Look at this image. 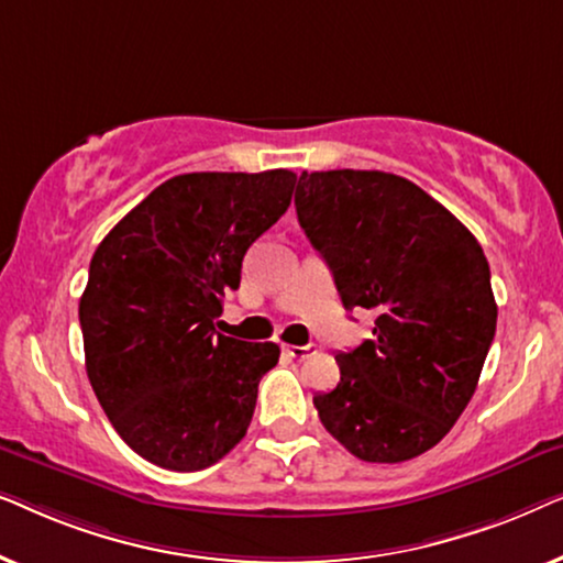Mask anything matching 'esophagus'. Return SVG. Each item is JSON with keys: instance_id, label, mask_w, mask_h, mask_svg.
Returning <instances> with one entry per match:
<instances>
[{"instance_id": "34e87169", "label": "esophagus", "mask_w": 563, "mask_h": 563, "mask_svg": "<svg viewBox=\"0 0 563 563\" xmlns=\"http://www.w3.org/2000/svg\"><path fill=\"white\" fill-rule=\"evenodd\" d=\"M284 351H287L291 358H307L310 353H314V345H287Z\"/></svg>"}]
</instances>
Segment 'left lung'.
<instances>
[{
  "instance_id": "left-lung-1",
  "label": "left lung",
  "mask_w": 563,
  "mask_h": 563,
  "mask_svg": "<svg viewBox=\"0 0 563 563\" xmlns=\"http://www.w3.org/2000/svg\"><path fill=\"white\" fill-rule=\"evenodd\" d=\"M295 207L345 310L376 312L372 341L335 356L338 387L314 395L320 422L361 461L420 456L466 410L495 341L482 245L395 174L305 172Z\"/></svg>"
}]
</instances>
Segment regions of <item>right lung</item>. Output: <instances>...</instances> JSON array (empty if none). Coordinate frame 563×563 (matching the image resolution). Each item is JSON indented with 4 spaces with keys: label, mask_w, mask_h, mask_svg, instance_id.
Masks as SVG:
<instances>
[{
    "label": "right lung",
    "mask_w": 563,
    "mask_h": 563,
    "mask_svg": "<svg viewBox=\"0 0 563 563\" xmlns=\"http://www.w3.org/2000/svg\"><path fill=\"white\" fill-rule=\"evenodd\" d=\"M295 184L287 168L174 176L97 245L79 302L87 376L112 428L151 464L199 472L249 430L279 345L220 335L214 320Z\"/></svg>",
    "instance_id": "right-lung-1"
}]
</instances>
